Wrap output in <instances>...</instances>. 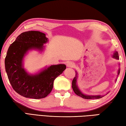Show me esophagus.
<instances>
[{
	"instance_id": "1",
	"label": "esophagus",
	"mask_w": 126,
	"mask_h": 126,
	"mask_svg": "<svg viewBox=\"0 0 126 126\" xmlns=\"http://www.w3.org/2000/svg\"><path fill=\"white\" fill-rule=\"evenodd\" d=\"M66 65H67V66H69V67L73 68L74 66H75V64L72 62H68L67 64H66Z\"/></svg>"
}]
</instances>
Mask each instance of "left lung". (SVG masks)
I'll list each match as a JSON object with an SVG mask.
<instances>
[{
	"instance_id": "8db88e82",
	"label": "left lung",
	"mask_w": 126,
	"mask_h": 126,
	"mask_svg": "<svg viewBox=\"0 0 126 126\" xmlns=\"http://www.w3.org/2000/svg\"><path fill=\"white\" fill-rule=\"evenodd\" d=\"M113 57L117 59V60H119V54L116 52L114 53V55H113ZM120 74V69L118 71V75H119ZM77 73L76 74V76L74 77V78L73 79V81H72V88L73 90L74 91V92H75V94L76 95H78L79 96H80L81 97H82V98H84V99H99V98H100L103 97V96H101V95H85L83 94V93H81L80 92V91L79 90L78 87H77V85H76V80H77Z\"/></svg>"
}]
</instances>
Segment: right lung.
Wrapping results in <instances>:
<instances>
[{
	"instance_id": "right-lung-1",
	"label": "right lung",
	"mask_w": 126,
	"mask_h": 126,
	"mask_svg": "<svg viewBox=\"0 0 126 126\" xmlns=\"http://www.w3.org/2000/svg\"><path fill=\"white\" fill-rule=\"evenodd\" d=\"M45 34L39 31L21 33L9 46L5 59V67L13 89L26 98L41 99L47 96L53 88L55 79L66 69L64 64L51 65L35 75H28L22 67V60L32 48L42 50L47 41Z\"/></svg>"
}]
</instances>
